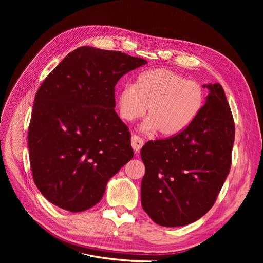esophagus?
Wrapping results in <instances>:
<instances>
[{"mask_svg":"<svg viewBox=\"0 0 263 263\" xmlns=\"http://www.w3.org/2000/svg\"><path fill=\"white\" fill-rule=\"evenodd\" d=\"M145 141L141 137L137 136V135H133L132 136V147L135 150V153H138V151L141 149V147L144 146Z\"/></svg>","mask_w":263,"mask_h":263,"instance_id":"1","label":"esophagus"}]
</instances>
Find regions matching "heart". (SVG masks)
<instances>
[{
  "label": "heart",
  "instance_id": "obj_1",
  "mask_svg": "<svg viewBox=\"0 0 263 263\" xmlns=\"http://www.w3.org/2000/svg\"><path fill=\"white\" fill-rule=\"evenodd\" d=\"M205 104L203 86L169 69L146 70L134 85L127 84L117 93L116 106L122 119L133 122L147 112L146 132L161 137L178 136L200 115Z\"/></svg>",
  "mask_w": 263,
  "mask_h": 263
}]
</instances>
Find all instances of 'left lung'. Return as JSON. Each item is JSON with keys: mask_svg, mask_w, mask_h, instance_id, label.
<instances>
[{"mask_svg": "<svg viewBox=\"0 0 263 263\" xmlns=\"http://www.w3.org/2000/svg\"><path fill=\"white\" fill-rule=\"evenodd\" d=\"M203 86L210 93L195 122L140 150L146 168L141 205L160 226H184L208 213L232 165L235 123L225 92L218 83Z\"/></svg>", "mask_w": 263, "mask_h": 263, "instance_id": "obj_1", "label": "left lung"}]
</instances>
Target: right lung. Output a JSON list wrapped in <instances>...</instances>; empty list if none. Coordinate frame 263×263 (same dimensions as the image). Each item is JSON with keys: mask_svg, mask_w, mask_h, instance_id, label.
I'll list each match as a JSON object with an SVG mask.
<instances>
[{"mask_svg": "<svg viewBox=\"0 0 263 263\" xmlns=\"http://www.w3.org/2000/svg\"><path fill=\"white\" fill-rule=\"evenodd\" d=\"M147 61L79 47L39 86L28 127L31 173L53 205L83 212L134 157L130 133L115 112V85Z\"/></svg>", "mask_w": 263, "mask_h": 263, "instance_id": "obj_1", "label": "right lung"}]
</instances>
